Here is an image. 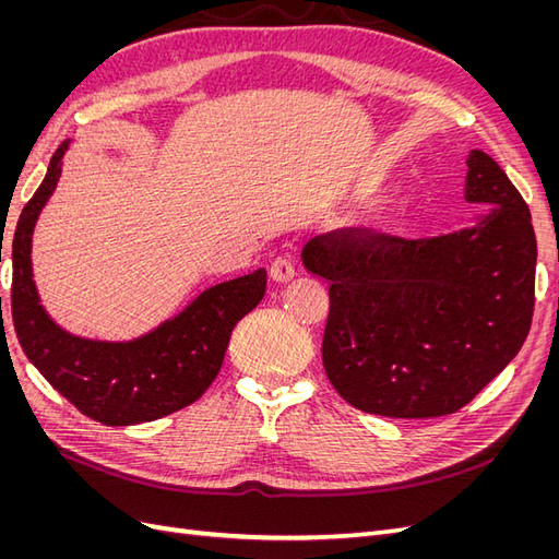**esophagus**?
<instances>
[{"label": "esophagus", "instance_id": "34e87169", "mask_svg": "<svg viewBox=\"0 0 559 559\" xmlns=\"http://www.w3.org/2000/svg\"><path fill=\"white\" fill-rule=\"evenodd\" d=\"M294 275H296V267L286 257H277L273 263H270V277L275 282H289Z\"/></svg>", "mask_w": 559, "mask_h": 559}]
</instances>
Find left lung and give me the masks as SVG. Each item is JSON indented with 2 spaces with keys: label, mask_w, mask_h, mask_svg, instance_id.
<instances>
[{
  "label": "left lung",
  "mask_w": 559,
  "mask_h": 559,
  "mask_svg": "<svg viewBox=\"0 0 559 559\" xmlns=\"http://www.w3.org/2000/svg\"><path fill=\"white\" fill-rule=\"evenodd\" d=\"M466 165L464 198L492 205L473 226L421 240L345 228L302 247V265L331 284L326 376L364 413H456L515 359L530 333V207L485 151H471Z\"/></svg>",
  "instance_id": "8db88e82"
}]
</instances>
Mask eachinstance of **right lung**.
I'll return each instance as SVG.
<instances>
[{
  "mask_svg": "<svg viewBox=\"0 0 559 559\" xmlns=\"http://www.w3.org/2000/svg\"><path fill=\"white\" fill-rule=\"evenodd\" d=\"M60 148L48 173L21 212L11 245L13 284L11 314L19 343L50 386L76 408L109 427L142 425L198 401L222 370L230 333L259 306L265 294V270L202 292L177 317L128 343L88 341L60 329L46 314L32 280V233L53 195L62 156Z\"/></svg>",
  "mask_w": 559,
  "mask_h": 559,
  "instance_id": "add662e5",
  "label": "right lung"
}]
</instances>
